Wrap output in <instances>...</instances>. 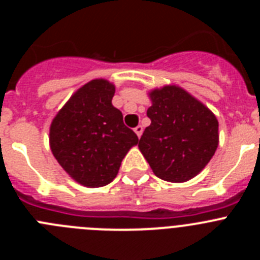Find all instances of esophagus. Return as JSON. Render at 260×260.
<instances>
[{"mask_svg":"<svg viewBox=\"0 0 260 260\" xmlns=\"http://www.w3.org/2000/svg\"><path fill=\"white\" fill-rule=\"evenodd\" d=\"M134 132H135V134L138 135V137H141V135H142V133H143V127H142L141 125H139V126H137V127L134 128Z\"/></svg>","mask_w":260,"mask_h":260,"instance_id":"obj_1","label":"esophagus"}]
</instances>
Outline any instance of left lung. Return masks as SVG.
<instances>
[{
    "mask_svg": "<svg viewBox=\"0 0 260 260\" xmlns=\"http://www.w3.org/2000/svg\"><path fill=\"white\" fill-rule=\"evenodd\" d=\"M151 125L139 139V150L156 177L185 182L208 164L219 144V122L215 114L176 86L150 93Z\"/></svg>",
    "mask_w": 260,
    "mask_h": 260,
    "instance_id": "8db88e82",
    "label": "left lung"
}]
</instances>
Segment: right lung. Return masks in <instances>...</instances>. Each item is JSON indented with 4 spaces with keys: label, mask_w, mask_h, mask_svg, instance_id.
<instances>
[{
    "label": "right lung",
    "mask_w": 260,
    "mask_h": 260,
    "mask_svg": "<svg viewBox=\"0 0 260 260\" xmlns=\"http://www.w3.org/2000/svg\"><path fill=\"white\" fill-rule=\"evenodd\" d=\"M114 86L95 79L79 88L50 125V148L63 169L80 185L100 187L116 178L138 137L112 105Z\"/></svg>",
    "instance_id": "1"
}]
</instances>
